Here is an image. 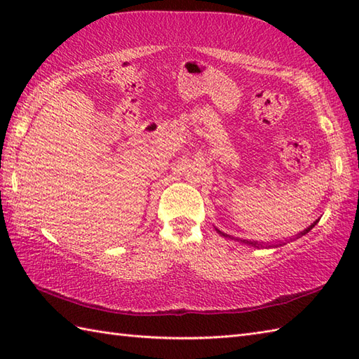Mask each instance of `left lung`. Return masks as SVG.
<instances>
[{"label": "left lung", "instance_id": "1", "mask_svg": "<svg viewBox=\"0 0 359 359\" xmlns=\"http://www.w3.org/2000/svg\"><path fill=\"white\" fill-rule=\"evenodd\" d=\"M316 222H318V220H316ZM316 222H315V224H311V225H310V226L307 228V230H304V231L301 233V236H304V234H306V233H309V231L311 230V228H313V226L316 225ZM217 231H219V230H217ZM219 233H220V231H219ZM220 234H222V233H220ZM224 236H225V234H224ZM243 242H245V241H243ZM245 243H248V245H255V247H257V245H261V243H256V242H248V241H247ZM261 247H262V245H261ZM270 247H271V245H270Z\"/></svg>", "mask_w": 359, "mask_h": 359}]
</instances>
